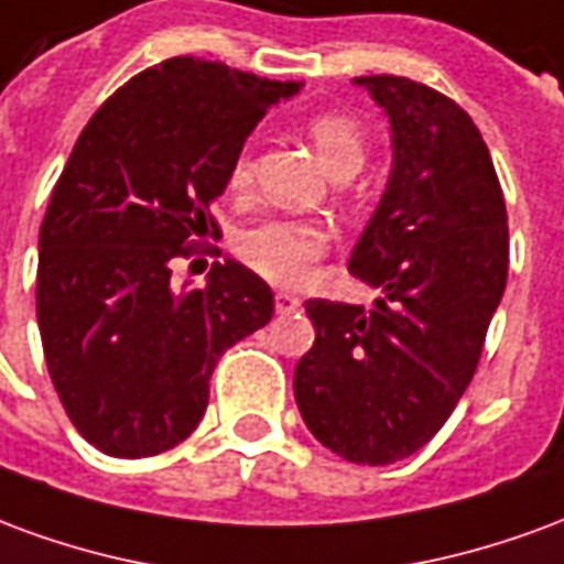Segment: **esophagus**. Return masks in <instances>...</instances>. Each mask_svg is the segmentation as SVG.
<instances>
[{"mask_svg":"<svg viewBox=\"0 0 564 564\" xmlns=\"http://www.w3.org/2000/svg\"><path fill=\"white\" fill-rule=\"evenodd\" d=\"M302 307V299L293 293H278L274 295V311L278 314H293V311H299Z\"/></svg>","mask_w":564,"mask_h":564,"instance_id":"esophagus-1","label":"esophagus"}]
</instances>
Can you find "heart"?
<instances>
[{"label": "heart", "mask_w": 564, "mask_h": 564, "mask_svg": "<svg viewBox=\"0 0 564 564\" xmlns=\"http://www.w3.org/2000/svg\"><path fill=\"white\" fill-rule=\"evenodd\" d=\"M307 135L329 172H338V169L359 172V165L366 160V132L354 117L335 115V111L314 115L307 120ZM247 181H250V160L241 153L232 162L229 184L245 186ZM326 245H329L326 226L311 220H281V217L250 223L235 238L238 257L265 281L274 283L302 281L311 265L323 257Z\"/></svg>", "instance_id": "1"}]
</instances>
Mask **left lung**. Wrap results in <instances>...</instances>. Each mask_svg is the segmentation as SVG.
I'll list each match as a JSON object with an SVG mask.
<instances>
[{
  "label": "left lung",
  "instance_id": "obj_1",
  "mask_svg": "<svg viewBox=\"0 0 564 564\" xmlns=\"http://www.w3.org/2000/svg\"><path fill=\"white\" fill-rule=\"evenodd\" d=\"M390 120L392 169L347 269L375 307L305 302L302 420L356 465L432 441L468 390L508 281V210L480 132L447 96L395 75L354 78Z\"/></svg>",
  "mask_w": 564,
  "mask_h": 564
}]
</instances>
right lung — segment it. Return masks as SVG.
<instances>
[{
	"mask_svg": "<svg viewBox=\"0 0 564 564\" xmlns=\"http://www.w3.org/2000/svg\"><path fill=\"white\" fill-rule=\"evenodd\" d=\"M302 80L174 56L141 72L80 132L39 232L35 311L68 420L141 459L193 435L223 350L262 329L274 293L241 262L177 290L172 259L217 235L214 198L271 105Z\"/></svg>",
	"mask_w": 564,
	"mask_h": 564,
	"instance_id": "right-lung-1",
	"label": "right lung"
}]
</instances>
